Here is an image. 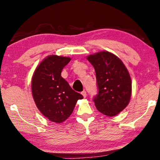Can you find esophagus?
Masks as SVG:
<instances>
[{
  "label": "esophagus",
  "instance_id": "34e87169",
  "mask_svg": "<svg viewBox=\"0 0 160 160\" xmlns=\"http://www.w3.org/2000/svg\"><path fill=\"white\" fill-rule=\"evenodd\" d=\"M81 94H82V96H83V97H84V98H86V97H87V93H86V92H85V90H83L82 92H81Z\"/></svg>",
  "mask_w": 160,
  "mask_h": 160
}]
</instances>
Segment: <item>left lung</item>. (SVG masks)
I'll list each match as a JSON object with an SVG mask.
<instances>
[{
    "mask_svg": "<svg viewBox=\"0 0 160 160\" xmlns=\"http://www.w3.org/2000/svg\"><path fill=\"white\" fill-rule=\"evenodd\" d=\"M95 68L98 94L93 98L99 112L113 117L129 104L132 94L130 75L120 58L102 51L88 56Z\"/></svg>",
    "mask_w": 160,
    "mask_h": 160,
    "instance_id": "8db88e82",
    "label": "left lung"
}]
</instances>
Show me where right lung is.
Segmentation results:
<instances>
[{"label": "right lung", "mask_w": 160, "mask_h": 160, "mask_svg": "<svg viewBox=\"0 0 160 160\" xmlns=\"http://www.w3.org/2000/svg\"><path fill=\"white\" fill-rule=\"evenodd\" d=\"M70 60L68 57L49 55L36 68L32 78L35 105L45 118L56 123L66 120L77 101L83 98L61 77L62 70Z\"/></svg>", "instance_id": "obj_1"}]
</instances>
